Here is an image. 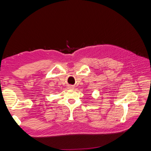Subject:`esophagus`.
I'll list each match as a JSON object with an SVG mask.
<instances>
[{
	"label": "esophagus",
	"mask_w": 151,
	"mask_h": 151,
	"mask_svg": "<svg viewBox=\"0 0 151 151\" xmlns=\"http://www.w3.org/2000/svg\"><path fill=\"white\" fill-rule=\"evenodd\" d=\"M69 88L73 89V88H74V86H69Z\"/></svg>",
	"instance_id": "esophagus-1"
}]
</instances>
